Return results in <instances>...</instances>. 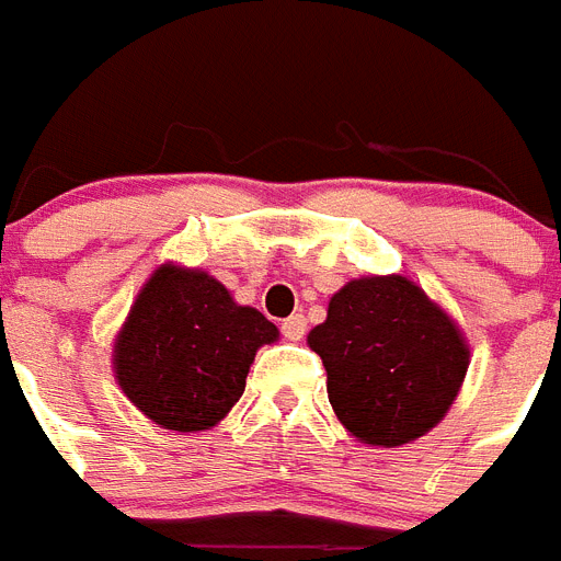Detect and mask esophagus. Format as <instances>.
Wrapping results in <instances>:
<instances>
[{
    "label": "esophagus",
    "mask_w": 561,
    "mask_h": 561,
    "mask_svg": "<svg viewBox=\"0 0 561 561\" xmlns=\"http://www.w3.org/2000/svg\"><path fill=\"white\" fill-rule=\"evenodd\" d=\"M280 333H284V339H289V342H301L304 333H307V318L289 316L284 324H280Z\"/></svg>",
    "instance_id": "esophagus-1"
}]
</instances>
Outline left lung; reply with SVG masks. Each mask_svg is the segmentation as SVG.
I'll return each instance as SVG.
<instances>
[{
	"label": "left lung",
	"instance_id": "left-lung-1",
	"mask_svg": "<svg viewBox=\"0 0 561 561\" xmlns=\"http://www.w3.org/2000/svg\"><path fill=\"white\" fill-rule=\"evenodd\" d=\"M307 344L324 362L327 397L344 428L385 449L432 432L469 367L458 324L402 275L344 284Z\"/></svg>",
	"mask_w": 561,
	"mask_h": 561
}]
</instances>
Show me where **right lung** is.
<instances>
[{"label":"right lung","instance_id":"1","mask_svg":"<svg viewBox=\"0 0 561 561\" xmlns=\"http://www.w3.org/2000/svg\"><path fill=\"white\" fill-rule=\"evenodd\" d=\"M277 327L240 307L217 277L164 263L150 275L112 351L129 402L161 428L205 432L243 397L254 353Z\"/></svg>","mask_w":561,"mask_h":561}]
</instances>
